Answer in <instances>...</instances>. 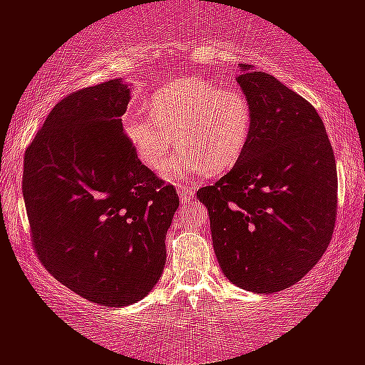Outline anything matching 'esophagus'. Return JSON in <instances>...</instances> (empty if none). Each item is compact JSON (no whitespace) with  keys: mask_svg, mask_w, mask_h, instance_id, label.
<instances>
[{"mask_svg":"<svg viewBox=\"0 0 365 365\" xmlns=\"http://www.w3.org/2000/svg\"><path fill=\"white\" fill-rule=\"evenodd\" d=\"M192 197H195V191L191 187H179V200H181V203H187Z\"/></svg>","mask_w":365,"mask_h":365,"instance_id":"obj_1","label":"esophagus"}]
</instances>
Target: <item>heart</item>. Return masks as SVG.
Segmentation results:
<instances>
[{"mask_svg":"<svg viewBox=\"0 0 365 365\" xmlns=\"http://www.w3.org/2000/svg\"><path fill=\"white\" fill-rule=\"evenodd\" d=\"M150 115L130 108L123 128L135 154L147 169L160 173L179 143L186 152L165 169L168 181L181 182L235 168L249 145L252 108L235 88L186 78L160 88L148 101Z\"/></svg>","mask_w":365,"mask_h":365,"instance_id":"heart-1","label":"heart"}]
</instances>
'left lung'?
<instances>
[{
	"label": "left lung",
	"instance_id": "1",
	"mask_svg": "<svg viewBox=\"0 0 365 365\" xmlns=\"http://www.w3.org/2000/svg\"><path fill=\"white\" fill-rule=\"evenodd\" d=\"M252 108L249 145L238 164L197 197L225 276L271 294L298 282L331 240L336 165L325 125L307 100L267 73L240 64Z\"/></svg>",
	"mask_w": 365,
	"mask_h": 365
}]
</instances>
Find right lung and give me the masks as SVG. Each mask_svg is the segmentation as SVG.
I'll return each mask as SVG.
<instances>
[{
	"label": "right lung",
	"instance_id": "add662e5",
	"mask_svg": "<svg viewBox=\"0 0 365 365\" xmlns=\"http://www.w3.org/2000/svg\"><path fill=\"white\" fill-rule=\"evenodd\" d=\"M132 86L111 79L51 111L24 165V200L40 262L93 303L145 298L165 265V235L179 206L138 160L121 116Z\"/></svg>",
	"mask_w": 365,
	"mask_h": 365
}]
</instances>
